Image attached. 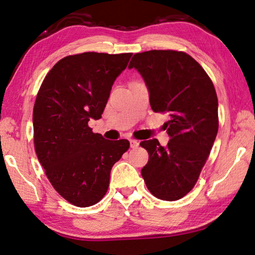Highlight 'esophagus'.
<instances>
[{
  "label": "esophagus",
  "instance_id": "1",
  "mask_svg": "<svg viewBox=\"0 0 255 255\" xmlns=\"http://www.w3.org/2000/svg\"><path fill=\"white\" fill-rule=\"evenodd\" d=\"M129 142H130V147L132 149H136L139 145V141H137V140H134V139H130L129 140Z\"/></svg>",
  "mask_w": 255,
  "mask_h": 255
}]
</instances>
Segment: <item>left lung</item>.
I'll return each instance as SVG.
<instances>
[{"label":"left lung","mask_w":255,"mask_h":255,"mask_svg":"<svg viewBox=\"0 0 255 255\" xmlns=\"http://www.w3.org/2000/svg\"><path fill=\"white\" fill-rule=\"evenodd\" d=\"M128 68L143 78L152 111L170 116L164 124L171 138L165 148L156 139L140 142L149 153L141 175L153 196L177 200L195 186L217 136L215 86L202 66L183 51L136 53Z\"/></svg>","instance_id":"1"}]
</instances>
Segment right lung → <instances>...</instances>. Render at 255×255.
Returning <instances> with one entry per match:
<instances>
[{
	"label": "right lung",
	"instance_id": "right-lung-1",
	"mask_svg": "<svg viewBox=\"0 0 255 255\" xmlns=\"http://www.w3.org/2000/svg\"><path fill=\"white\" fill-rule=\"evenodd\" d=\"M132 53L83 52L52 67L32 113L35 151L53 188L78 207L104 197L113 165L129 149L126 139L111 141L89 127L102 118L112 86Z\"/></svg>",
	"mask_w": 255,
	"mask_h": 255
}]
</instances>
